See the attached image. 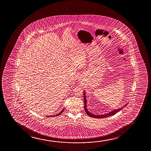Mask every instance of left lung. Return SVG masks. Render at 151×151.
<instances>
[{"mask_svg":"<svg viewBox=\"0 0 151 151\" xmlns=\"http://www.w3.org/2000/svg\"><path fill=\"white\" fill-rule=\"evenodd\" d=\"M86 92L84 91L83 92V99H84V108H85V110L86 112L87 113V114L88 115V116H90V117H92V118H106V117H108V116H112V115H114V114H116L118 112L120 111L121 110L123 109V108L125 107V106L127 105V104H125L124 106H123L121 108H118V109H114V110H112L111 111L109 112V113H107V114H101V115H96V114H91L90 113V112L88 111V109H87V99H86V93H85Z\"/></svg>","mask_w":151,"mask_h":151,"instance_id":"left-lung-1","label":"left lung"}]
</instances>
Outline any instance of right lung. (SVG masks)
<instances>
[{
  "instance_id": "add662e5",
  "label": "right lung",
  "mask_w": 151,
  "mask_h": 151,
  "mask_svg": "<svg viewBox=\"0 0 151 151\" xmlns=\"http://www.w3.org/2000/svg\"><path fill=\"white\" fill-rule=\"evenodd\" d=\"M64 108H63V109H62V110H61V111H60V112H59V114H56V115H55V116H48V117H49V116H51V117H52V116H59V115H60V114H62V112H63V111H64Z\"/></svg>"
}]
</instances>
